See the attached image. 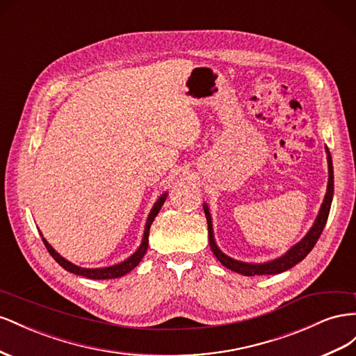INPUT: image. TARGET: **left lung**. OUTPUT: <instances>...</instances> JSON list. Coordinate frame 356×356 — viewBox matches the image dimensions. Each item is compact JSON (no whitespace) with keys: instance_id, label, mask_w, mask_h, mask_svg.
<instances>
[{"instance_id":"left-lung-1","label":"left lung","mask_w":356,"mask_h":356,"mask_svg":"<svg viewBox=\"0 0 356 356\" xmlns=\"http://www.w3.org/2000/svg\"><path fill=\"white\" fill-rule=\"evenodd\" d=\"M327 158H328V186H327V194H325L323 202L321 206V210L318 213V218L314 220L313 227L306 234L301 241H298L296 246H292L285 255H282L277 259H273L264 264H249V262H241L237 259H232L228 255H225L218 246L215 237H213V227H211V216L207 204H204V213H206V219H207V225H209V245L211 252L215 253V257L219 259L223 267H227L232 271H236L238 274H243V276H262V274H279L292 268L296 264L302 261L309 255V252L316 245V241L319 240L322 231L325 228V223H327L328 215H330V209H331V201H332V194H334V171H332V159L331 154L327 147Z\"/></svg>"}]
</instances>
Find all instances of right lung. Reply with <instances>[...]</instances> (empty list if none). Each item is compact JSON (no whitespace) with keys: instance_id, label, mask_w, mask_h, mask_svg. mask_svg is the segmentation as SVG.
Segmentation results:
<instances>
[{"instance_id":"add662e5","label":"right lung","mask_w":356,"mask_h":356,"mask_svg":"<svg viewBox=\"0 0 356 356\" xmlns=\"http://www.w3.org/2000/svg\"><path fill=\"white\" fill-rule=\"evenodd\" d=\"M167 195H168L167 192H165V194H162L158 198V201L154 204V207H152V210L149 213L147 222H146L145 236H143V240H141L140 248L128 259H125L124 262H120V264H116V266H110V267H104V268H82V267H79V266H74V264H71L70 261H67L65 258L60 257L59 253L52 246L49 245L46 238H43V243H44V246L49 250L50 255L54 257V259L59 264L60 267L65 268L70 273L77 274V276H83V277L92 279V280H104V279H118V277H122V276H125V274L129 273L133 268H136L138 266V262L141 261V258L145 257V253H146L147 246H149V229H150V225H152V222H154V219L156 218V215L159 213L162 204H164V202H165Z\"/></svg>"}]
</instances>
